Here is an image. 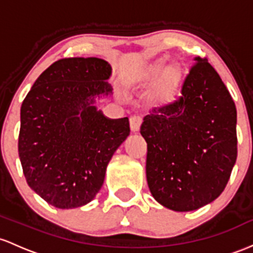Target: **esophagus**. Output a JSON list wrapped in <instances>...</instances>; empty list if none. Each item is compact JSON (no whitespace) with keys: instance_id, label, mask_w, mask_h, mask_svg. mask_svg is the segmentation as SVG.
I'll return each instance as SVG.
<instances>
[{"instance_id":"1","label":"esophagus","mask_w":253,"mask_h":253,"mask_svg":"<svg viewBox=\"0 0 253 253\" xmlns=\"http://www.w3.org/2000/svg\"><path fill=\"white\" fill-rule=\"evenodd\" d=\"M141 124H142V117H140V116H132V117H130V127H131V130L134 132L140 130Z\"/></svg>"}]
</instances>
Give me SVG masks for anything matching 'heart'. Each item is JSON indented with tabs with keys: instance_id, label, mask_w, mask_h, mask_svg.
Listing matches in <instances>:
<instances>
[{
	"instance_id": "b5f03b06",
	"label": "heart",
	"mask_w": 253,
	"mask_h": 253,
	"mask_svg": "<svg viewBox=\"0 0 253 253\" xmlns=\"http://www.w3.org/2000/svg\"><path fill=\"white\" fill-rule=\"evenodd\" d=\"M165 68V62L159 61L157 63H153L150 67L147 68L144 75L141 78V82H147V81H153L155 78L164 70ZM178 74L177 69L174 68H169L166 70V73L164 74L163 79L160 81V92L161 94L167 95L172 92L173 87H174L175 82L178 80Z\"/></svg>"
}]
</instances>
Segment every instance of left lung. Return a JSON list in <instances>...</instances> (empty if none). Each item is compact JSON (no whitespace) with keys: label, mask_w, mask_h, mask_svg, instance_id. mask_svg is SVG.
Instances as JSON below:
<instances>
[{"label":"left lung","mask_w":253,"mask_h":253,"mask_svg":"<svg viewBox=\"0 0 253 253\" xmlns=\"http://www.w3.org/2000/svg\"><path fill=\"white\" fill-rule=\"evenodd\" d=\"M179 95L143 118L153 197L174 211L216 200L237 160V109L216 70L195 57Z\"/></svg>","instance_id":"obj_1"}]
</instances>
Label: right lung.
<instances>
[{
  "mask_svg": "<svg viewBox=\"0 0 253 253\" xmlns=\"http://www.w3.org/2000/svg\"><path fill=\"white\" fill-rule=\"evenodd\" d=\"M111 65L96 57L63 58L41 74L22 101L19 158L30 188L59 209L89 203L113 153L130 134L127 117L94 106L112 94Z\"/></svg>",
  "mask_w": 253,
  "mask_h": 253,
  "instance_id": "right-lung-1",
  "label": "right lung"
}]
</instances>
